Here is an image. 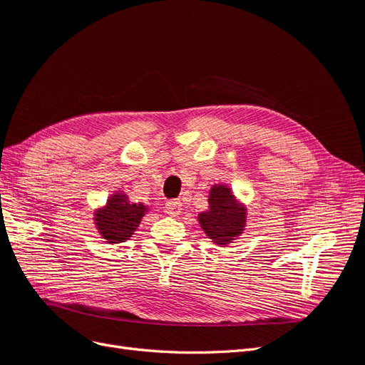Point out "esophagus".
<instances>
[{
	"instance_id": "34e87169",
	"label": "esophagus",
	"mask_w": 365,
	"mask_h": 365,
	"mask_svg": "<svg viewBox=\"0 0 365 365\" xmlns=\"http://www.w3.org/2000/svg\"><path fill=\"white\" fill-rule=\"evenodd\" d=\"M165 208H166V212L169 216H178L182 210V204L180 199H169Z\"/></svg>"
}]
</instances>
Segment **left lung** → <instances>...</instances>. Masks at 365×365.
<instances>
[{"label": "left lung", "mask_w": 365, "mask_h": 365, "mask_svg": "<svg viewBox=\"0 0 365 365\" xmlns=\"http://www.w3.org/2000/svg\"><path fill=\"white\" fill-rule=\"evenodd\" d=\"M210 208L197 216L204 232L217 245H228L240 235L246 225V210L238 205L226 185H212Z\"/></svg>", "instance_id": "obj_1"}]
</instances>
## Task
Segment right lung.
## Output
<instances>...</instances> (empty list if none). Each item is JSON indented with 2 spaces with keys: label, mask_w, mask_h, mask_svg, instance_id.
Wrapping results in <instances>:
<instances>
[{
  "label": "right lung",
  "mask_w": 365,
  "mask_h": 365,
  "mask_svg": "<svg viewBox=\"0 0 365 365\" xmlns=\"http://www.w3.org/2000/svg\"><path fill=\"white\" fill-rule=\"evenodd\" d=\"M146 207L143 204H130L127 196L118 193L108 199V204L96 212L95 222L108 243H122L128 240L139 226Z\"/></svg>",
  "instance_id": "1"
}]
</instances>
